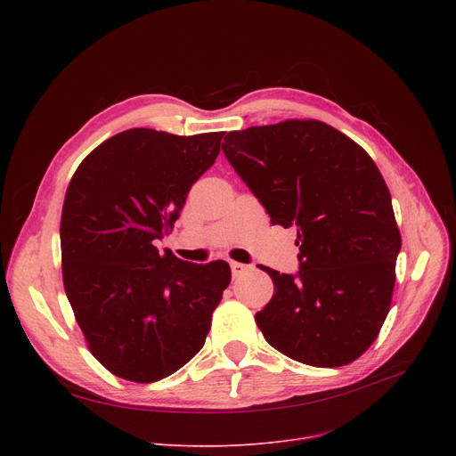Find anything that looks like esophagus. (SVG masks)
I'll return each mask as SVG.
<instances>
[{
	"instance_id": "obj_1",
	"label": "esophagus",
	"mask_w": 456,
	"mask_h": 456,
	"mask_svg": "<svg viewBox=\"0 0 456 456\" xmlns=\"http://www.w3.org/2000/svg\"><path fill=\"white\" fill-rule=\"evenodd\" d=\"M231 272H232V277H240L248 272V266L242 265V262H231Z\"/></svg>"
}]
</instances>
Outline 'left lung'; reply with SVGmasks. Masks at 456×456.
<instances>
[{
	"label": "left lung",
	"mask_w": 456,
	"mask_h": 456,
	"mask_svg": "<svg viewBox=\"0 0 456 456\" xmlns=\"http://www.w3.org/2000/svg\"><path fill=\"white\" fill-rule=\"evenodd\" d=\"M222 151L273 225L297 227L299 272L266 268L275 292L255 320L297 362L356 361L385 323L401 234L371 157L316 119L231 131Z\"/></svg>",
	"instance_id": "1"
}]
</instances>
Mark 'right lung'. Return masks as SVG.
<instances>
[{"instance_id":"right-lung-1","label":"right lung","mask_w":456,"mask_h":456,"mask_svg":"<svg viewBox=\"0 0 456 456\" xmlns=\"http://www.w3.org/2000/svg\"><path fill=\"white\" fill-rule=\"evenodd\" d=\"M224 133L136 127L79 164L61 218L62 281L90 353L116 377L155 382L205 344L231 282L225 260L194 265L157 249Z\"/></svg>"}]
</instances>
